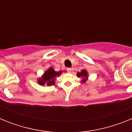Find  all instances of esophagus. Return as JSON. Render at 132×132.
I'll use <instances>...</instances> for the list:
<instances>
[{
    "instance_id": "obj_1",
    "label": "esophagus",
    "mask_w": 132,
    "mask_h": 132,
    "mask_svg": "<svg viewBox=\"0 0 132 132\" xmlns=\"http://www.w3.org/2000/svg\"><path fill=\"white\" fill-rule=\"evenodd\" d=\"M67 71H68V73H71L72 69L71 68H68V69H67Z\"/></svg>"
}]
</instances>
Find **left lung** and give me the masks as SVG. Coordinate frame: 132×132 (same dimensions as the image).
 Here are the masks:
<instances>
[{
	"mask_svg": "<svg viewBox=\"0 0 132 132\" xmlns=\"http://www.w3.org/2000/svg\"><path fill=\"white\" fill-rule=\"evenodd\" d=\"M77 76L79 78H81L82 79V80H80V82H82V83H85L88 80V72H87V71L86 69H82L80 71V72H78L77 73Z\"/></svg>",
	"mask_w": 132,
	"mask_h": 132,
	"instance_id": "8db88e82",
	"label": "left lung"
}]
</instances>
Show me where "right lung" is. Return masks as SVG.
Here are the masks:
<instances>
[{"instance_id": "obj_1", "label": "right lung", "mask_w": 132, "mask_h": 132, "mask_svg": "<svg viewBox=\"0 0 132 132\" xmlns=\"http://www.w3.org/2000/svg\"><path fill=\"white\" fill-rule=\"evenodd\" d=\"M62 72V71L57 72L55 71L53 67H50L44 72L42 76L38 78V83L42 86H45V85L52 86L55 85L56 77H59Z\"/></svg>"}]
</instances>
